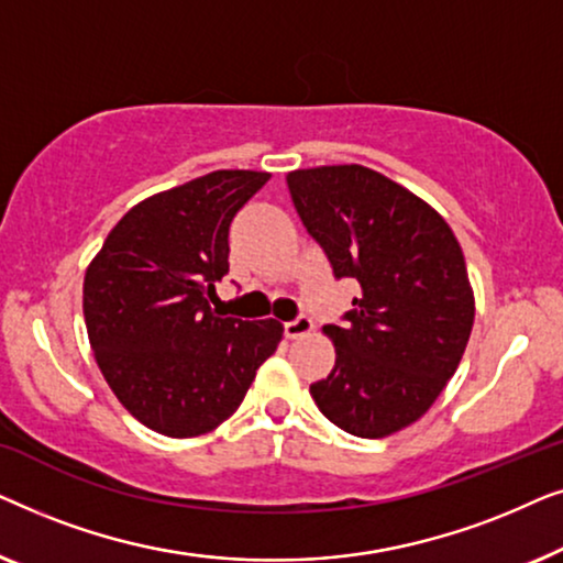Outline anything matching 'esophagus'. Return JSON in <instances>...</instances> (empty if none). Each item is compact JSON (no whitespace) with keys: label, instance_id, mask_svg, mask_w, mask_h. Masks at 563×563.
<instances>
[{"label":"esophagus","instance_id":"1","mask_svg":"<svg viewBox=\"0 0 563 563\" xmlns=\"http://www.w3.org/2000/svg\"><path fill=\"white\" fill-rule=\"evenodd\" d=\"M312 320L307 318V314H299L297 320H291V322H284V335L289 338V341H297V338H305V335H310L312 333Z\"/></svg>","mask_w":563,"mask_h":563}]
</instances>
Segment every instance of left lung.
<instances>
[{"label": "left lung", "instance_id": "1", "mask_svg": "<svg viewBox=\"0 0 563 563\" xmlns=\"http://www.w3.org/2000/svg\"><path fill=\"white\" fill-rule=\"evenodd\" d=\"M287 187L338 279L361 284L343 328H322L335 366L310 395L345 433L387 438L430 410L464 356L476 310L464 251L441 212L374 168H297Z\"/></svg>", "mask_w": 563, "mask_h": 563}]
</instances>
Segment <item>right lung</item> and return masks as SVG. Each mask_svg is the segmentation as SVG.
<instances>
[{
	"label": "right lung",
	"instance_id": "1",
	"mask_svg": "<svg viewBox=\"0 0 563 563\" xmlns=\"http://www.w3.org/2000/svg\"><path fill=\"white\" fill-rule=\"evenodd\" d=\"M272 179L222 168L122 214L84 274V322L104 382L145 428L210 433L241 407L284 325L220 318L235 212Z\"/></svg>",
	"mask_w": 563,
	"mask_h": 563
}]
</instances>
